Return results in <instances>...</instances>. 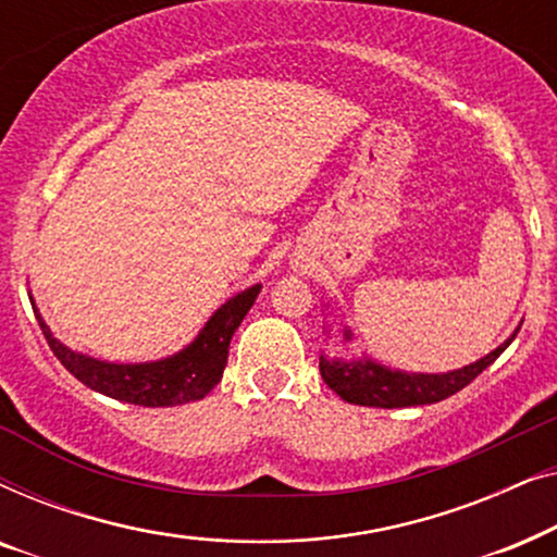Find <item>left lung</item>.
I'll use <instances>...</instances> for the list:
<instances>
[{
  "label": "left lung",
  "instance_id": "obj_1",
  "mask_svg": "<svg viewBox=\"0 0 557 557\" xmlns=\"http://www.w3.org/2000/svg\"><path fill=\"white\" fill-rule=\"evenodd\" d=\"M520 332L517 326L512 337L490 352L482 360L467 364L461 370L451 372H403L385 368L370 357L362 360H330V357H319V372H322L324 383L339 395L342 400L355 403V406L368 408H408V406H429L448 398V395L459 393L467 387L479 372H484L505 349L512 345V339ZM345 339H352V332L345 330Z\"/></svg>",
  "mask_w": 557,
  "mask_h": 557
}]
</instances>
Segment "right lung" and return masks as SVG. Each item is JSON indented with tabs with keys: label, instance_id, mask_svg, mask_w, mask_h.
<instances>
[{
	"label": "right lung",
	"instance_id": "add662e5",
	"mask_svg": "<svg viewBox=\"0 0 557 557\" xmlns=\"http://www.w3.org/2000/svg\"><path fill=\"white\" fill-rule=\"evenodd\" d=\"M258 292H261V284L250 286L246 292L235 294L233 299H227L208 319L202 332L185 349H180L177 355L164 357V360L157 362L136 364L106 362L75 352V349L65 347L63 342L52 337L50 326L45 324L35 301L33 309L50 349L63 362V368L78 377L83 385L121 403H134V406L144 408H170L202 400L220 383L227 364V349H231L233 334L240 326L243 317L253 307Z\"/></svg>",
	"mask_w": 557,
	"mask_h": 557
}]
</instances>
